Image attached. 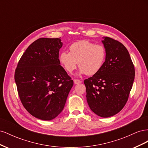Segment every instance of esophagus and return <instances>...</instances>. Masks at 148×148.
Listing matches in <instances>:
<instances>
[{"instance_id":"1","label":"esophagus","mask_w":148,"mask_h":148,"mask_svg":"<svg viewBox=\"0 0 148 148\" xmlns=\"http://www.w3.org/2000/svg\"><path fill=\"white\" fill-rule=\"evenodd\" d=\"M73 81H74L75 84H79V83H82V81H80V80L77 79H75Z\"/></svg>"}]
</instances>
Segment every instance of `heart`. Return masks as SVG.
Returning <instances> with one entry per match:
<instances>
[{
    "label": "heart",
    "instance_id": "1",
    "mask_svg": "<svg viewBox=\"0 0 148 148\" xmlns=\"http://www.w3.org/2000/svg\"><path fill=\"white\" fill-rule=\"evenodd\" d=\"M106 56L104 46L83 40L70 45L69 52H61L59 61L67 73H73L78 62L79 73L91 76L100 71L104 65Z\"/></svg>",
    "mask_w": 148,
    "mask_h": 148
}]
</instances>
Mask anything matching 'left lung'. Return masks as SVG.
<instances>
[{
	"mask_svg": "<svg viewBox=\"0 0 148 148\" xmlns=\"http://www.w3.org/2000/svg\"><path fill=\"white\" fill-rule=\"evenodd\" d=\"M106 60L99 72L84 79L86 100L91 110L109 117L122 110L135 79V67L127 48L117 40L104 37Z\"/></svg>",
	"mask_w": 148,
	"mask_h": 148,
	"instance_id": "8db88e82",
	"label": "left lung"
}]
</instances>
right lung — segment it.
Listing matches in <instances>:
<instances>
[{
    "label": "right lung",
    "instance_id": "1",
    "mask_svg": "<svg viewBox=\"0 0 148 148\" xmlns=\"http://www.w3.org/2000/svg\"><path fill=\"white\" fill-rule=\"evenodd\" d=\"M60 38H39L25 51L15 71L23 107L34 117L51 120L64 109L73 81L60 64Z\"/></svg>",
    "mask_w": 148,
    "mask_h": 148
}]
</instances>
